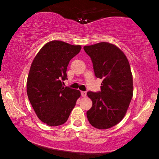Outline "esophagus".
<instances>
[{
	"label": "esophagus",
	"mask_w": 159,
	"mask_h": 159,
	"mask_svg": "<svg viewBox=\"0 0 159 159\" xmlns=\"http://www.w3.org/2000/svg\"><path fill=\"white\" fill-rule=\"evenodd\" d=\"M81 96H83V97H85V96H87V92H85V91H81Z\"/></svg>",
	"instance_id": "1"
}]
</instances>
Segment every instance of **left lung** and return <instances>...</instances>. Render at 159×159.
<instances>
[{
  "label": "left lung",
  "mask_w": 159,
  "mask_h": 159,
  "mask_svg": "<svg viewBox=\"0 0 159 159\" xmlns=\"http://www.w3.org/2000/svg\"><path fill=\"white\" fill-rule=\"evenodd\" d=\"M93 64L95 75L102 79L101 91H89L93 106L87 116L93 126L107 129L123 119L133 96V78L126 56L116 45L99 43L84 47Z\"/></svg>",
  "instance_id": "8db88e82"
}]
</instances>
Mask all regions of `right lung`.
Returning a JSON list of instances; mask_svg holds the SVG:
<instances>
[{"label":"right lung","mask_w":159,"mask_h":159,"mask_svg":"<svg viewBox=\"0 0 159 159\" xmlns=\"http://www.w3.org/2000/svg\"><path fill=\"white\" fill-rule=\"evenodd\" d=\"M81 49V45L51 41L40 49L30 66L27 96L38 118L50 126L65 123L81 96L79 90L64 87L63 82L67 79L69 61Z\"/></svg>","instance_id":"right-lung-1"}]
</instances>
